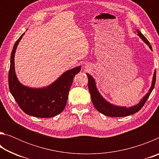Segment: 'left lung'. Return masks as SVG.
<instances>
[{
  "label": "left lung",
  "instance_id": "1",
  "mask_svg": "<svg viewBox=\"0 0 159 159\" xmlns=\"http://www.w3.org/2000/svg\"><path fill=\"white\" fill-rule=\"evenodd\" d=\"M137 32L141 39L143 40V41L145 42V43H147L149 47L150 48L151 50H152V48L151 46L150 43L149 41L144 36V35L142 34L139 30H137ZM88 79V89H89L90 95H91V99H92L93 105L95 106V109L98 110L99 112L102 113L106 116L111 117H123V116H127L133 114L134 113L139 111L140 110L142 107L144 105L145 102L149 98L151 93L152 92L153 89H154L155 83H156V71L154 74V77H153V81L152 84V87L149 90L146 95H145L143 98L141 99V101L139 102L138 104H137L135 106L131 107L130 108H126V107H120L114 106L113 104L109 103L108 102H107L100 95V94L97 90L96 85H95V81L94 80L93 78L89 74H87Z\"/></svg>",
  "mask_w": 159,
  "mask_h": 159
}]
</instances>
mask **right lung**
Segmentation results:
<instances>
[{
  "mask_svg": "<svg viewBox=\"0 0 159 159\" xmlns=\"http://www.w3.org/2000/svg\"><path fill=\"white\" fill-rule=\"evenodd\" d=\"M24 33L15 43L10 57L8 73L9 89L20 109L25 114L38 118H51L63 111L75 75L80 66L64 73L52 85L44 88H31L18 81L15 71V54Z\"/></svg>",
  "mask_w": 159,
  "mask_h": 159,
  "instance_id": "1",
  "label": "right lung"
}]
</instances>
